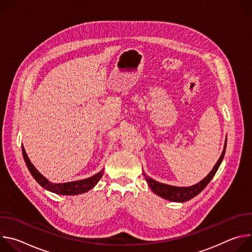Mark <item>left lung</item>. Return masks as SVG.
<instances>
[{
	"mask_svg": "<svg viewBox=\"0 0 252 252\" xmlns=\"http://www.w3.org/2000/svg\"><path fill=\"white\" fill-rule=\"evenodd\" d=\"M225 149H226V140H225V145H224V149L223 152L220 156V158H219L218 162L215 163V165L213 166L212 170L202 179L201 182H199L198 184L191 186V187H187V188H178V187H173V186H168V185H164V184H160L156 182L155 179L151 178L150 176H148L145 172H143V175L146 177V181L149 184L151 189L158 195H159L162 198H165L167 200H171V201H175V202H185L188 201L191 198H193L194 196H196L198 193H200L203 189L209 184V182L212 179V177L214 176V174L217 173L223 158H224V154H225Z\"/></svg>",
	"mask_w": 252,
	"mask_h": 252,
	"instance_id": "left-lung-1",
	"label": "left lung"
}]
</instances>
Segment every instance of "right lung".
<instances>
[{
  "label": "right lung",
  "instance_id": "1",
  "mask_svg": "<svg viewBox=\"0 0 252 252\" xmlns=\"http://www.w3.org/2000/svg\"><path fill=\"white\" fill-rule=\"evenodd\" d=\"M22 152H23V157H24L25 162H26L31 174L32 175V177L35 179V181H37V183L41 187H43L47 190L55 192L57 194L76 195V194L87 192L90 189H92L98 183V181L101 178L102 173H103V169H101L96 174H94L89 178L82 179V181L63 183V184H53V183L49 182L48 179L44 175H42L37 170V168L33 166V164L31 162L30 158H28L24 147H22Z\"/></svg>",
  "mask_w": 252,
  "mask_h": 252
}]
</instances>
